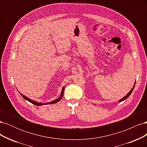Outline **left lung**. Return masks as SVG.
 Listing matches in <instances>:
<instances>
[{"label":"left lung","instance_id":"1","mask_svg":"<svg viewBox=\"0 0 147 147\" xmlns=\"http://www.w3.org/2000/svg\"><path fill=\"white\" fill-rule=\"evenodd\" d=\"M134 86H133V88L131 89V90L129 92L127 93V94H126L125 96H124V97H123V98H122L121 100H119V102H122V101H123V100H126V99L127 98V97H128L129 96L131 95V93H132V92L133 90H134Z\"/></svg>","mask_w":147,"mask_h":147}]
</instances>
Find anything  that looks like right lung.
Wrapping results in <instances>:
<instances>
[{
  "label": "right lung",
  "instance_id": "obj_1",
  "mask_svg": "<svg viewBox=\"0 0 147 147\" xmlns=\"http://www.w3.org/2000/svg\"><path fill=\"white\" fill-rule=\"evenodd\" d=\"M64 88H65V86H64V87L63 88V90H62V92H61V96L59 97L58 99H56V100H53V101H52V102H48V103H46V104H45L46 105V104H55V103H56V102H59V101L62 99V97H63V94H64ZM21 95L22 96V97H23L24 99L27 100L28 101L30 102V103H32V104H34V105H43V104L40 103H40H38V102H36V101H34V100H31V99H29L28 97H27L25 96H24V95H23V94H21Z\"/></svg>",
  "mask_w": 147,
  "mask_h": 147
}]
</instances>
